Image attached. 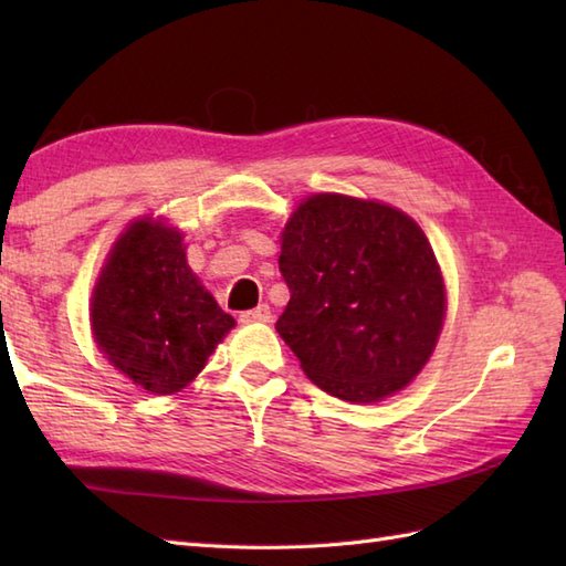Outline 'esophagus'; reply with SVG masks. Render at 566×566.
Segmentation results:
<instances>
[{
	"label": "esophagus",
	"mask_w": 566,
	"mask_h": 566,
	"mask_svg": "<svg viewBox=\"0 0 566 566\" xmlns=\"http://www.w3.org/2000/svg\"><path fill=\"white\" fill-rule=\"evenodd\" d=\"M270 318H272V311L268 304H260L258 308H250L240 314V321L243 323H270Z\"/></svg>",
	"instance_id": "34e87169"
}]
</instances>
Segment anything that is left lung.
Masks as SVG:
<instances>
[{"label":"left lung","mask_w":566,"mask_h":566,"mask_svg":"<svg viewBox=\"0 0 566 566\" xmlns=\"http://www.w3.org/2000/svg\"><path fill=\"white\" fill-rule=\"evenodd\" d=\"M280 272L292 296L276 333L323 391L371 403L428 363L444 286L426 233L403 211L308 197L282 233Z\"/></svg>","instance_id":"left-lung-1"}]
</instances>
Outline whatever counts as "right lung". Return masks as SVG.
<instances>
[{
	"label": "right lung",
	"instance_id": "1",
	"mask_svg": "<svg viewBox=\"0 0 566 566\" xmlns=\"http://www.w3.org/2000/svg\"><path fill=\"white\" fill-rule=\"evenodd\" d=\"M233 326L189 270L182 233L148 221L126 228L92 296L94 340L114 367L150 394H175Z\"/></svg>",
	"mask_w": 566,
	"mask_h": 566
}]
</instances>
